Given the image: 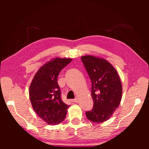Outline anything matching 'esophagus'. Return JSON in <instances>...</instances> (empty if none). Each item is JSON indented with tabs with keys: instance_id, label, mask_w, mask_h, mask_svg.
Returning <instances> with one entry per match:
<instances>
[{
	"instance_id": "34e87169",
	"label": "esophagus",
	"mask_w": 149,
	"mask_h": 149,
	"mask_svg": "<svg viewBox=\"0 0 149 149\" xmlns=\"http://www.w3.org/2000/svg\"><path fill=\"white\" fill-rule=\"evenodd\" d=\"M72 102H74L77 103V102H78V99H77V98H75V99H72Z\"/></svg>"
}]
</instances>
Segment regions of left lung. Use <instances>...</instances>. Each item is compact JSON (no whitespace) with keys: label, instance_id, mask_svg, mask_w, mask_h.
Returning <instances> with one entry per match:
<instances>
[{"label":"left lung","instance_id":"obj_1","mask_svg":"<svg viewBox=\"0 0 149 149\" xmlns=\"http://www.w3.org/2000/svg\"><path fill=\"white\" fill-rule=\"evenodd\" d=\"M81 60L91 81L93 108L86 112L88 120L95 123L106 122L119 107L122 86L113 65L102 58L91 55L81 56Z\"/></svg>","mask_w":149,"mask_h":149}]
</instances>
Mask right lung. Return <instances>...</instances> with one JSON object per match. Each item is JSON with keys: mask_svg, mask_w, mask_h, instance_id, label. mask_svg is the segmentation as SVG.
I'll return each instance as SVG.
<instances>
[{"mask_svg": "<svg viewBox=\"0 0 149 149\" xmlns=\"http://www.w3.org/2000/svg\"><path fill=\"white\" fill-rule=\"evenodd\" d=\"M72 61L71 58H55L40 68L29 87V99L37 116L49 125L64 120L69 105L62 101L57 82L60 71Z\"/></svg>", "mask_w": 149, "mask_h": 149, "instance_id": "obj_1", "label": "right lung"}]
</instances>
